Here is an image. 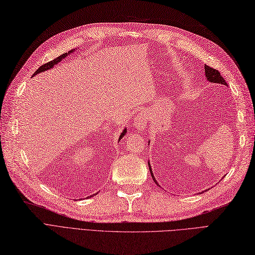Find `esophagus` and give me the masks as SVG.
<instances>
[{"label":"esophagus","mask_w":255,"mask_h":255,"mask_svg":"<svg viewBox=\"0 0 255 255\" xmlns=\"http://www.w3.org/2000/svg\"><path fill=\"white\" fill-rule=\"evenodd\" d=\"M146 123H147V115H146V113H139L133 119L134 127L136 129H139V130L144 129L145 126H146Z\"/></svg>","instance_id":"34e87169"}]
</instances>
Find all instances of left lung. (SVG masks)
Returning <instances> with one entry per match:
<instances>
[{
    "label": "left lung",
    "instance_id": "left-lung-1",
    "mask_svg": "<svg viewBox=\"0 0 255 255\" xmlns=\"http://www.w3.org/2000/svg\"><path fill=\"white\" fill-rule=\"evenodd\" d=\"M205 73H206V77H207V81H209L210 83H215V84H221V85H226L227 86V83L225 82V80L222 75L220 74V72L218 70H215L213 68L208 67V65H205ZM148 166H149V162H148ZM149 171H151L152 174V178L154 180V182L156 184L158 185L157 181L155 180V177L153 175V171H152V168L149 166Z\"/></svg>",
    "mask_w": 255,
    "mask_h": 255
}]
</instances>
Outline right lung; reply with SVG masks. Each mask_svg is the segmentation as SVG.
Segmentation results:
<instances>
[{
	"instance_id": "add662e5",
	"label": "right lung",
	"mask_w": 255,
	"mask_h": 255,
	"mask_svg": "<svg viewBox=\"0 0 255 255\" xmlns=\"http://www.w3.org/2000/svg\"><path fill=\"white\" fill-rule=\"evenodd\" d=\"M73 51L74 50H70L69 51V54L70 53H73ZM68 56V54L67 53H65V54H63V55H61V56H59V57H57V58H55V59L54 60H51V61H49V62H47V63H45V64H43V65H41V67L40 68H38L36 71H35V73L33 74V75H36V74H38V73H41V72H44V71H47V70H50L51 68H53L54 67V65L55 64H57L58 62H60L62 59H63V58H65V57H67ZM126 131H127V129L125 128V129H124L123 130V132L121 133V135H120V139L119 140H121L122 138H123V136L124 135H125L126 134ZM94 196V195H93Z\"/></svg>"
}]
</instances>
